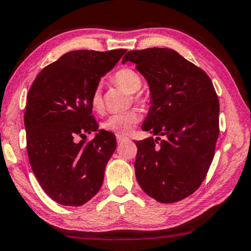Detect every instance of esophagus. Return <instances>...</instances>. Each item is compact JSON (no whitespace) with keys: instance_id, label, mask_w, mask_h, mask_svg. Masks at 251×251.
I'll use <instances>...</instances> for the list:
<instances>
[{"instance_id":"34e87169","label":"esophagus","mask_w":251,"mask_h":251,"mask_svg":"<svg viewBox=\"0 0 251 251\" xmlns=\"http://www.w3.org/2000/svg\"><path fill=\"white\" fill-rule=\"evenodd\" d=\"M116 137H117V142L118 143H122V142H124V141L128 140V137L122 135V134H117V135H116Z\"/></svg>"}]
</instances>
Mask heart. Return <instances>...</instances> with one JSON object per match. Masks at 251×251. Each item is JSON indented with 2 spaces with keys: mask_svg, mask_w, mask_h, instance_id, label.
<instances>
[{
  "mask_svg": "<svg viewBox=\"0 0 251 251\" xmlns=\"http://www.w3.org/2000/svg\"><path fill=\"white\" fill-rule=\"evenodd\" d=\"M115 83L125 90L127 93L134 94L139 92L142 87V79L135 70L130 68H123L118 70L114 76ZM91 107L93 110L99 111L102 108V95L101 87L97 86L91 97ZM141 115L136 110H129L121 114L109 116L103 123V128L117 134H127L134 128L140 122Z\"/></svg>",
  "mask_w": 251,
  "mask_h": 251,
  "instance_id": "obj_1",
  "label": "heart"
}]
</instances>
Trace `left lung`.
<instances>
[{
	"mask_svg": "<svg viewBox=\"0 0 251 251\" xmlns=\"http://www.w3.org/2000/svg\"><path fill=\"white\" fill-rule=\"evenodd\" d=\"M127 61L149 86L142 129L157 135L135 142L137 183L158 202H176L199 188L213 161L220 134L216 92L203 70L171 49L129 51L122 63Z\"/></svg>",
	"mask_w": 251,
	"mask_h": 251,
	"instance_id": "8db88e82",
	"label": "left lung"
}]
</instances>
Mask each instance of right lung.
<instances>
[{"label":"right lung","mask_w":251,"mask_h":251,"mask_svg":"<svg viewBox=\"0 0 251 251\" xmlns=\"http://www.w3.org/2000/svg\"><path fill=\"white\" fill-rule=\"evenodd\" d=\"M125 52H68L45 67L28 91V159L44 192L63 206H82L103 183L117 143L114 134L99 128L91 97ZM92 131L96 136L90 143L76 141Z\"/></svg>","instance_id":"1"}]
</instances>
